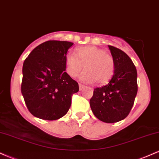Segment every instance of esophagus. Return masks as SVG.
I'll list each match as a JSON object with an SVG mask.
<instances>
[{
	"mask_svg": "<svg viewBox=\"0 0 159 159\" xmlns=\"http://www.w3.org/2000/svg\"><path fill=\"white\" fill-rule=\"evenodd\" d=\"M84 87H85L84 85L81 84H79V90H82L84 88Z\"/></svg>",
	"mask_w": 159,
	"mask_h": 159,
	"instance_id": "obj_1",
	"label": "esophagus"
}]
</instances>
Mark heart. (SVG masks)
<instances>
[{
  "instance_id": "1",
  "label": "heart",
  "mask_w": 159,
  "mask_h": 159,
  "mask_svg": "<svg viewBox=\"0 0 159 159\" xmlns=\"http://www.w3.org/2000/svg\"><path fill=\"white\" fill-rule=\"evenodd\" d=\"M76 54L69 53L65 58L66 72L70 77L75 78L84 66L80 76L82 81L105 84L111 81L115 72V61L111 54L94 45L79 47Z\"/></svg>"
}]
</instances>
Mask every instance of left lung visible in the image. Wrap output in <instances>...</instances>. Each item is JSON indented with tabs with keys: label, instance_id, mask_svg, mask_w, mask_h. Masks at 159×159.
<instances>
[{
	"label": "left lung",
	"instance_id": "left-lung-1",
	"mask_svg": "<svg viewBox=\"0 0 159 159\" xmlns=\"http://www.w3.org/2000/svg\"><path fill=\"white\" fill-rule=\"evenodd\" d=\"M108 47L115 61L114 75L107 84L94 89L90 105L98 120L113 123L125 119L132 110L138 93V75L135 66L125 52Z\"/></svg>",
	"mask_w": 159,
	"mask_h": 159
}]
</instances>
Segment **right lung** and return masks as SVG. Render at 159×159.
I'll list each match as a JSON object with an SVG mask.
<instances>
[{"instance_id": "add662e5", "label": "right lung", "mask_w": 159, "mask_h": 159, "mask_svg": "<svg viewBox=\"0 0 159 159\" xmlns=\"http://www.w3.org/2000/svg\"><path fill=\"white\" fill-rule=\"evenodd\" d=\"M73 43L49 40L36 46L25 59L21 90L30 114L55 120L68 112L77 81L66 72L65 58Z\"/></svg>"}]
</instances>
